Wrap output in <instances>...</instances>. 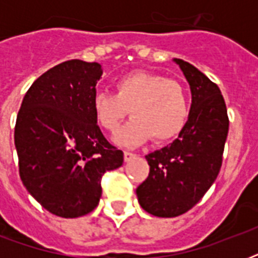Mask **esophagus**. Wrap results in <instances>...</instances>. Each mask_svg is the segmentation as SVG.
Returning <instances> with one entry per match:
<instances>
[{
	"mask_svg": "<svg viewBox=\"0 0 258 258\" xmlns=\"http://www.w3.org/2000/svg\"><path fill=\"white\" fill-rule=\"evenodd\" d=\"M134 157H137V154L131 153V151H124V161L125 162L131 161Z\"/></svg>",
	"mask_w": 258,
	"mask_h": 258,
	"instance_id": "1",
	"label": "esophagus"
}]
</instances>
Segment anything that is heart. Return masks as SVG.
I'll list each match as a JSON object with an SVG mask.
<instances>
[{
    "instance_id": "b5f03b06",
    "label": "heart",
    "mask_w": 258,
    "mask_h": 258,
    "mask_svg": "<svg viewBox=\"0 0 258 258\" xmlns=\"http://www.w3.org/2000/svg\"><path fill=\"white\" fill-rule=\"evenodd\" d=\"M92 108L97 124L115 134L128 112L134 119L119 134L117 142L141 145L153 137L165 142L182 131L188 117V97L179 82L149 72H134L117 79L115 93L99 91Z\"/></svg>"
}]
</instances>
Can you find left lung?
Returning <instances> with one entry per match:
<instances>
[{"label": "left lung", "instance_id": "8db88e82", "mask_svg": "<svg viewBox=\"0 0 258 258\" xmlns=\"http://www.w3.org/2000/svg\"><path fill=\"white\" fill-rule=\"evenodd\" d=\"M191 89L188 120L175 141L146 155L149 176L137 188L138 201L155 217L171 218L194 208L222 166L229 117L216 83L190 62L175 58Z\"/></svg>", "mask_w": 258, "mask_h": 258}]
</instances>
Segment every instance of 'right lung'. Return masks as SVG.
Returning <instances> with one entry per match:
<instances>
[{"label":"right lung","instance_id":"right-lung-1","mask_svg":"<svg viewBox=\"0 0 258 258\" xmlns=\"http://www.w3.org/2000/svg\"><path fill=\"white\" fill-rule=\"evenodd\" d=\"M101 74L99 62H61L30 86L18 111L20 178L42 208L62 218L92 212L101 176L123 165V151L105 139L93 113Z\"/></svg>","mask_w":258,"mask_h":258}]
</instances>
